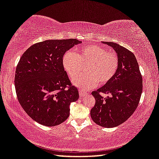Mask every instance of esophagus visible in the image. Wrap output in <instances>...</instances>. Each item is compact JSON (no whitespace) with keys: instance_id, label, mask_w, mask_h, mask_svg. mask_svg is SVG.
<instances>
[{"instance_id":"34e87169","label":"esophagus","mask_w":159,"mask_h":159,"mask_svg":"<svg viewBox=\"0 0 159 159\" xmlns=\"http://www.w3.org/2000/svg\"><path fill=\"white\" fill-rule=\"evenodd\" d=\"M85 95H86V93L84 92V90L79 89V95H80V97H84Z\"/></svg>"}]
</instances>
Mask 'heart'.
Listing matches in <instances>:
<instances>
[{"mask_svg":"<svg viewBox=\"0 0 159 159\" xmlns=\"http://www.w3.org/2000/svg\"><path fill=\"white\" fill-rule=\"evenodd\" d=\"M86 65L85 74L77 76ZM62 65L72 80V84L80 90H90L100 84L110 81L119 68V59L115 53L107 52L105 47L89 44L78 50L66 52L62 58Z\"/></svg>","mask_w":159,"mask_h":159,"instance_id":"b5f03b06","label":"heart"}]
</instances>
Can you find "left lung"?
<instances>
[{"instance_id":"obj_1","label":"left lung","mask_w":159,"mask_h":159,"mask_svg":"<svg viewBox=\"0 0 159 159\" xmlns=\"http://www.w3.org/2000/svg\"><path fill=\"white\" fill-rule=\"evenodd\" d=\"M113 48L119 59V68L114 78L92 95L95 104L90 116L103 127H117L129 119L137 109L142 93V77L137 59L132 52L112 42H102ZM101 92L110 94L103 98Z\"/></svg>"}]
</instances>
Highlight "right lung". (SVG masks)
I'll return each instance as SVG.
<instances>
[{
    "label": "right lung",
    "mask_w": 159,
    "mask_h": 159,
    "mask_svg": "<svg viewBox=\"0 0 159 159\" xmlns=\"http://www.w3.org/2000/svg\"><path fill=\"white\" fill-rule=\"evenodd\" d=\"M81 42L49 39L34 44L22 54L15 75L17 99L32 120L47 127L64 122L70 105L79 99L62 65L64 54Z\"/></svg>",
    "instance_id": "obj_1"
}]
</instances>
